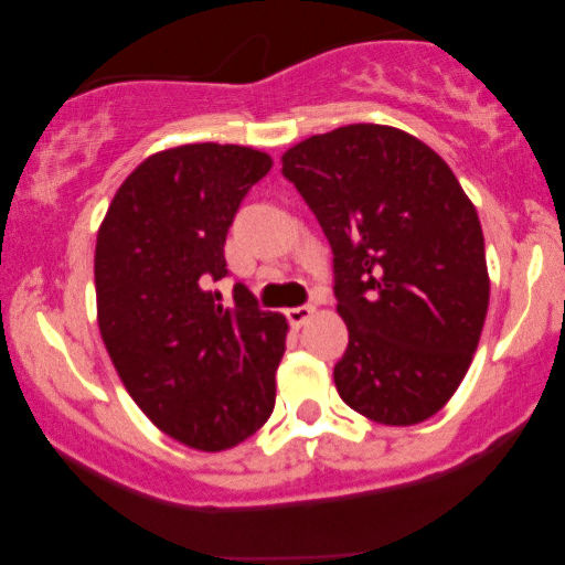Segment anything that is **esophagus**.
<instances>
[{
	"label": "esophagus",
	"instance_id": "obj_1",
	"mask_svg": "<svg viewBox=\"0 0 565 565\" xmlns=\"http://www.w3.org/2000/svg\"><path fill=\"white\" fill-rule=\"evenodd\" d=\"M316 308L313 305H300V308H289L287 310V319L291 327H302V323H308L310 319H313Z\"/></svg>",
	"mask_w": 565,
	"mask_h": 565
}]
</instances>
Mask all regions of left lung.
Returning <instances> with one entry per match:
<instances>
[{"label":"left lung","mask_w":565,"mask_h":565,"mask_svg":"<svg viewBox=\"0 0 565 565\" xmlns=\"http://www.w3.org/2000/svg\"><path fill=\"white\" fill-rule=\"evenodd\" d=\"M281 172L332 246L337 393L372 423H425L468 374L489 310L476 206L430 146L387 125L313 135Z\"/></svg>","instance_id":"1"}]
</instances>
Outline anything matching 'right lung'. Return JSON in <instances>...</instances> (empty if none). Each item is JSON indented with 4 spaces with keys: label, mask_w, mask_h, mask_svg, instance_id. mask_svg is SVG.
I'll return each mask as SVG.
<instances>
[{
    "label": "right lung",
    "mask_w": 565,
    "mask_h": 565,
    "mask_svg": "<svg viewBox=\"0 0 565 565\" xmlns=\"http://www.w3.org/2000/svg\"><path fill=\"white\" fill-rule=\"evenodd\" d=\"M274 159L246 146L188 142L140 161L95 244L97 327L140 412L199 451H225L268 423L289 323L225 268L238 204Z\"/></svg>",
    "instance_id": "add662e5"
}]
</instances>
